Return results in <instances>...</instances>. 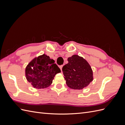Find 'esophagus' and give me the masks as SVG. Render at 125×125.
Listing matches in <instances>:
<instances>
[{
    "instance_id": "34e87169",
    "label": "esophagus",
    "mask_w": 125,
    "mask_h": 125,
    "mask_svg": "<svg viewBox=\"0 0 125 125\" xmlns=\"http://www.w3.org/2000/svg\"><path fill=\"white\" fill-rule=\"evenodd\" d=\"M62 67H63V65H61V66H59L60 69V70H61L62 71Z\"/></svg>"
}]
</instances>
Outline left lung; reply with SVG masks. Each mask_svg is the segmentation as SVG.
<instances>
[{
  "label": "left lung",
  "mask_w": 125,
  "mask_h": 125,
  "mask_svg": "<svg viewBox=\"0 0 125 125\" xmlns=\"http://www.w3.org/2000/svg\"><path fill=\"white\" fill-rule=\"evenodd\" d=\"M68 63L62 69L67 86L81 90L93 81V71L89 63L82 57L74 55L68 58Z\"/></svg>",
  "instance_id": "8db88e82"
}]
</instances>
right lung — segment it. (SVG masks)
<instances>
[{"label":"right lung","mask_w":125,"mask_h":125,"mask_svg":"<svg viewBox=\"0 0 125 125\" xmlns=\"http://www.w3.org/2000/svg\"><path fill=\"white\" fill-rule=\"evenodd\" d=\"M53 59L43 54L33 59L25 68L27 80L34 88L44 89L52 82L55 75L61 72Z\"/></svg>","instance_id":"right-lung-1"}]
</instances>
